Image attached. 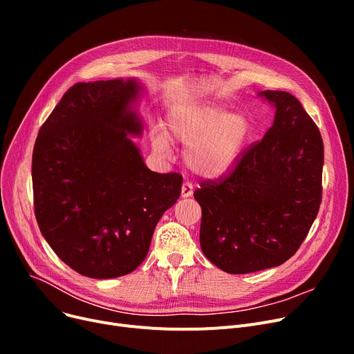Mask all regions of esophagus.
Wrapping results in <instances>:
<instances>
[{
	"label": "esophagus",
	"instance_id": "obj_1",
	"mask_svg": "<svg viewBox=\"0 0 354 354\" xmlns=\"http://www.w3.org/2000/svg\"><path fill=\"white\" fill-rule=\"evenodd\" d=\"M192 194H194L192 185H191L189 182H183V185H182V189H180V195H182V198H189V196H192Z\"/></svg>",
	"mask_w": 354,
	"mask_h": 354
}]
</instances>
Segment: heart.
<instances>
[{
	"label": "heart",
	"mask_w": 354,
	"mask_h": 354,
	"mask_svg": "<svg viewBox=\"0 0 354 354\" xmlns=\"http://www.w3.org/2000/svg\"><path fill=\"white\" fill-rule=\"evenodd\" d=\"M167 129L174 139L187 145L183 160L188 169L208 179L232 171L251 135V123L244 113L230 111L228 106L214 102H185L171 106ZM151 142L156 152H171L172 142L163 126H152Z\"/></svg>",
	"instance_id": "obj_1"
}]
</instances>
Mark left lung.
<instances>
[{
    "mask_svg": "<svg viewBox=\"0 0 354 354\" xmlns=\"http://www.w3.org/2000/svg\"><path fill=\"white\" fill-rule=\"evenodd\" d=\"M274 109L263 140L230 178L201 185L202 252L219 270L248 274L281 266L299 250L322 202L320 130L287 91L257 95Z\"/></svg>",
    "mask_w": 354,
    "mask_h": 354,
    "instance_id": "1",
    "label": "left lung"
}]
</instances>
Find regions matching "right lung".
Returning <instances> with one entry per match:
<instances>
[{"mask_svg": "<svg viewBox=\"0 0 354 354\" xmlns=\"http://www.w3.org/2000/svg\"><path fill=\"white\" fill-rule=\"evenodd\" d=\"M135 77L74 84L41 126L32 152L34 209L63 263L109 280L135 271L155 227L180 196L178 174L146 166Z\"/></svg>", "mask_w": 354, "mask_h": 354, "instance_id": "1", "label": "right lung"}]
</instances>
